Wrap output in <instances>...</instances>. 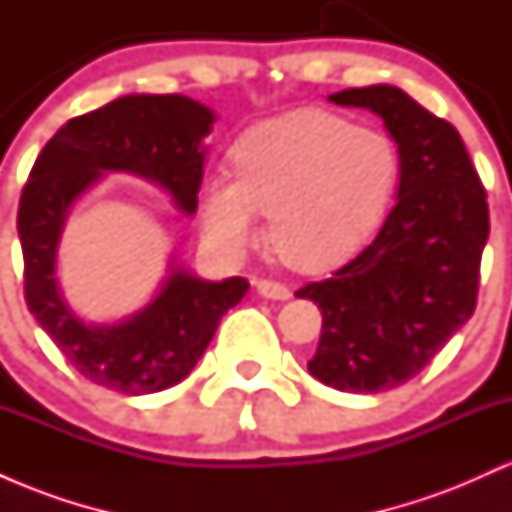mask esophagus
Listing matches in <instances>:
<instances>
[{"instance_id":"1","label":"esophagus","mask_w":512,"mask_h":512,"mask_svg":"<svg viewBox=\"0 0 512 512\" xmlns=\"http://www.w3.org/2000/svg\"><path fill=\"white\" fill-rule=\"evenodd\" d=\"M257 291H260L264 298H274V301H289L291 298L289 286L281 284V281H272V279L257 281Z\"/></svg>"}]
</instances>
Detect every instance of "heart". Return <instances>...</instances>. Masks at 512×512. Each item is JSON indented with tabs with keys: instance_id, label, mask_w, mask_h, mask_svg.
Here are the masks:
<instances>
[{
	"instance_id": "b5f03b06",
	"label": "heart",
	"mask_w": 512,
	"mask_h": 512,
	"mask_svg": "<svg viewBox=\"0 0 512 512\" xmlns=\"http://www.w3.org/2000/svg\"><path fill=\"white\" fill-rule=\"evenodd\" d=\"M233 175L199 190L207 233L226 252L248 250L269 214V243L298 269L351 255L383 219L399 173L392 137L322 110H293L250 127L233 149Z\"/></svg>"
}]
</instances>
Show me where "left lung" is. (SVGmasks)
<instances>
[{
    "label": "left lung",
    "mask_w": 512,
    "mask_h": 512,
    "mask_svg": "<svg viewBox=\"0 0 512 512\" xmlns=\"http://www.w3.org/2000/svg\"><path fill=\"white\" fill-rule=\"evenodd\" d=\"M330 101L383 117L399 151L397 204L373 243L296 291L322 310L310 375L370 395L419 375L472 317L489 204L457 129L402 88H346Z\"/></svg>",
    "instance_id": "left-lung-1"
}]
</instances>
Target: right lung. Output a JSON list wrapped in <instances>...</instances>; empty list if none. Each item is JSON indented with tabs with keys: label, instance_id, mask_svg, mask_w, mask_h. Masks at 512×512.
<instances>
[{
	"label": "right lung",
	"instance_id": "1",
	"mask_svg": "<svg viewBox=\"0 0 512 512\" xmlns=\"http://www.w3.org/2000/svg\"><path fill=\"white\" fill-rule=\"evenodd\" d=\"M207 105L187 96H122L57 129L28 175L19 204L26 305L72 366L91 383L149 395L190 375L223 313L250 289L243 276L204 281L173 267L146 308L115 325H86L57 286V245L69 209L103 173L156 182L185 214L197 211Z\"/></svg>",
	"mask_w": 512,
	"mask_h": 512
}]
</instances>
